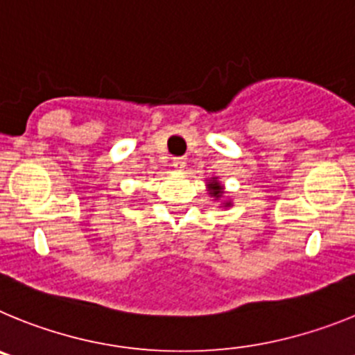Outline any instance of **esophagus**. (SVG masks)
I'll list each match as a JSON object with an SVG mask.
<instances>
[{"label": "esophagus", "mask_w": 355, "mask_h": 355, "mask_svg": "<svg viewBox=\"0 0 355 355\" xmlns=\"http://www.w3.org/2000/svg\"><path fill=\"white\" fill-rule=\"evenodd\" d=\"M172 167H174L175 171L183 172L184 168H187V159H184V158H174V159H172Z\"/></svg>", "instance_id": "34e87169"}]
</instances>
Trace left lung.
Listing matches in <instances>:
<instances>
[{"label":"left lung","mask_w":355,"mask_h":355,"mask_svg":"<svg viewBox=\"0 0 355 355\" xmlns=\"http://www.w3.org/2000/svg\"><path fill=\"white\" fill-rule=\"evenodd\" d=\"M206 188H208V193L209 197H213V200L224 199V184L218 181V178H209L208 183H206ZM231 205H233L231 200H224V202H222V208H227V206Z\"/></svg>","instance_id":"obj_1"}]
</instances>
